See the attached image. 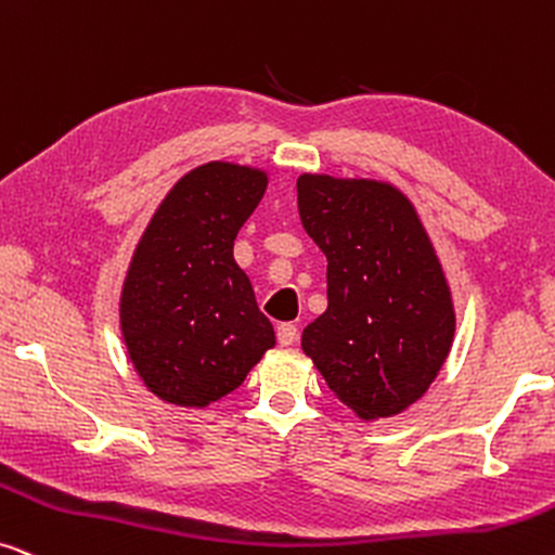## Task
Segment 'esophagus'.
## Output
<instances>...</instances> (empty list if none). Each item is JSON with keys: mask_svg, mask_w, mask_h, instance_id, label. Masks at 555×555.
Wrapping results in <instances>:
<instances>
[{"mask_svg": "<svg viewBox=\"0 0 555 555\" xmlns=\"http://www.w3.org/2000/svg\"><path fill=\"white\" fill-rule=\"evenodd\" d=\"M295 341H298V326H295V323H280L278 326L280 347H293Z\"/></svg>", "mask_w": 555, "mask_h": 555, "instance_id": "1", "label": "esophagus"}]
</instances>
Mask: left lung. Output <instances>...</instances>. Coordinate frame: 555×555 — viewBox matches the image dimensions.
Instances as JSON below:
<instances>
[{
	"instance_id": "obj_1",
	"label": "left lung",
	"mask_w": 555,
	"mask_h": 555,
	"mask_svg": "<svg viewBox=\"0 0 555 555\" xmlns=\"http://www.w3.org/2000/svg\"><path fill=\"white\" fill-rule=\"evenodd\" d=\"M298 211L328 260V308L300 347L359 418L402 413L441 372L456 331L418 214L390 183L311 172L298 178Z\"/></svg>"
}]
</instances>
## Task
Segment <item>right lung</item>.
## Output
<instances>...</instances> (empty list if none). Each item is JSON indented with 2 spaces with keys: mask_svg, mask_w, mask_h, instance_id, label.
Wrapping results in <instances>:
<instances>
[{
  "mask_svg": "<svg viewBox=\"0 0 555 555\" xmlns=\"http://www.w3.org/2000/svg\"><path fill=\"white\" fill-rule=\"evenodd\" d=\"M268 189V172L206 163L172 185L137 244L121 287L129 359L150 392L206 408L244 383L275 347L234 240Z\"/></svg>",
  "mask_w": 555,
  "mask_h": 555,
  "instance_id": "add662e5",
  "label": "right lung"
}]
</instances>
